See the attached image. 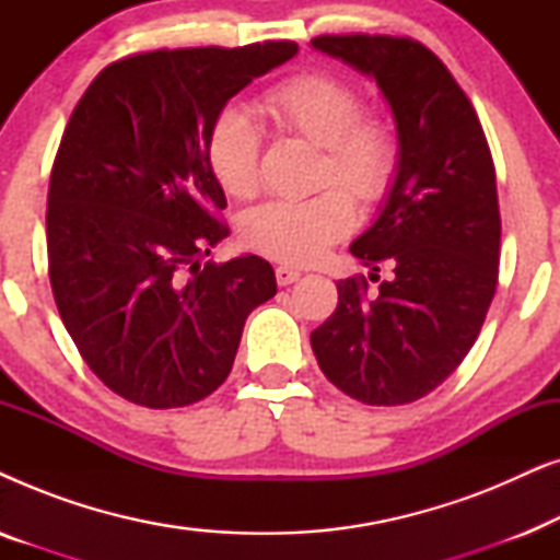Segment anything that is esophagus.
I'll use <instances>...</instances> for the list:
<instances>
[{"instance_id":"obj_1","label":"esophagus","mask_w":560,"mask_h":560,"mask_svg":"<svg viewBox=\"0 0 560 560\" xmlns=\"http://www.w3.org/2000/svg\"><path fill=\"white\" fill-rule=\"evenodd\" d=\"M298 278H301V270H298V267H290V265L275 267V280H278V285H290V282H295Z\"/></svg>"}]
</instances>
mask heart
<instances>
[{"label":"heart","instance_id":"heart-1","mask_svg":"<svg viewBox=\"0 0 560 560\" xmlns=\"http://www.w3.org/2000/svg\"><path fill=\"white\" fill-rule=\"evenodd\" d=\"M262 112L280 132L318 144L316 194L267 201L242 221V242L259 255L290 265L318 259L357 224V209L389 196L400 171V140L377 114L359 112V94L324 71H298L262 94ZM262 135L244 109L226 106L213 119L206 158L226 196L252 198L259 188Z\"/></svg>","mask_w":560,"mask_h":560}]
</instances>
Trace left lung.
Wrapping results in <instances>:
<instances>
[{"label": "left lung", "instance_id": "1", "mask_svg": "<svg viewBox=\"0 0 560 560\" xmlns=\"http://www.w3.org/2000/svg\"><path fill=\"white\" fill-rule=\"evenodd\" d=\"M313 48L372 75L393 106L400 171L351 255L393 276L370 293L339 280V305L311 334L320 372L364 405L433 393L477 341L500 278L494 163L477 112L443 60L412 37L318 35Z\"/></svg>", "mask_w": 560, "mask_h": 560}]
</instances>
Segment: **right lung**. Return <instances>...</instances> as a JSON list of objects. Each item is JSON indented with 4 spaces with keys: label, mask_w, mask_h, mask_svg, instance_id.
I'll return each instance as SVG.
<instances>
[{
    "label": "right lung",
    "mask_w": 560,
    "mask_h": 560,
    "mask_svg": "<svg viewBox=\"0 0 560 560\" xmlns=\"http://www.w3.org/2000/svg\"><path fill=\"white\" fill-rule=\"evenodd\" d=\"M295 52L290 40L135 52L68 119L45 213L50 288L83 362L129 402L209 397L244 320L278 293L262 257L203 262L229 234L206 142L229 98Z\"/></svg>",
    "instance_id": "1"
}]
</instances>
